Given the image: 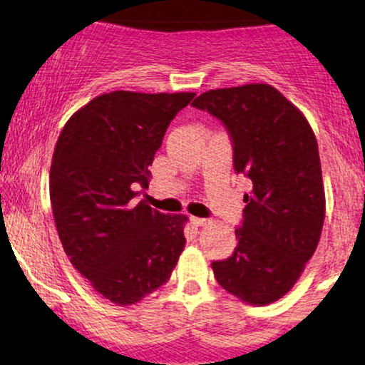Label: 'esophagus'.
I'll return each mask as SVG.
<instances>
[{
	"mask_svg": "<svg viewBox=\"0 0 365 365\" xmlns=\"http://www.w3.org/2000/svg\"><path fill=\"white\" fill-rule=\"evenodd\" d=\"M209 222V220L204 219V217H190V224L195 225V227H200V225H204Z\"/></svg>",
	"mask_w": 365,
	"mask_h": 365,
	"instance_id": "esophagus-1",
	"label": "esophagus"
}]
</instances>
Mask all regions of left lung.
<instances>
[{
  "mask_svg": "<svg viewBox=\"0 0 365 365\" xmlns=\"http://www.w3.org/2000/svg\"><path fill=\"white\" fill-rule=\"evenodd\" d=\"M195 109L224 124L234 172L251 180L229 257L212 261L217 283L251 305L286 294L320 241L325 193L318 145L310 124L267 84L200 94Z\"/></svg>",
  "mask_w": 365,
  "mask_h": 365,
  "instance_id": "1",
  "label": "left lung"
}]
</instances>
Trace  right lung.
Segmentation results:
<instances>
[{
    "label": "right lung",
    "mask_w": 365,
    "mask_h": 365,
    "mask_svg": "<svg viewBox=\"0 0 365 365\" xmlns=\"http://www.w3.org/2000/svg\"><path fill=\"white\" fill-rule=\"evenodd\" d=\"M193 92L114 91L92 99L60 133L50 167V202L60 242L92 288L133 305L170 279L185 215L136 200L173 118Z\"/></svg>",
    "instance_id": "add662e5"
}]
</instances>
